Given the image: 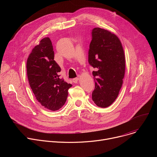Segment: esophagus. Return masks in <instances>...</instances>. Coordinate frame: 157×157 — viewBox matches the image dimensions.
<instances>
[{
  "label": "esophagus",
  "instance_id": "obj_1",
  "mask_svg": "<svg viewBox=\"0 0 157 157\" xmlns=\"http://www.w3.org/2000/svg\"><path fill=\"white\" fill-rule=\"evenodd\" d=\"M79 76H78V77H77V78H75L72 79V81L74 82V83H78V81H79Z\"/></svg>",
  "mask_w": 157,
  "mask_h": 157
}]
</instances>
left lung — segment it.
Wrapping results in <instances>:
<instances>
[{
    "mask_svg": "<svg viewBox=\"0 0 157 157\" xmlns=\"http://www.w3.org/2000/svg\"><path fill=\"white\" fill-rule=\"evenodd\" d=\"M88 63L92 72L95 89L92 100L101 108L109 106L117 98L125 75V58L119 38L111 32L98 27L92 31Z\"/></svg>",
    "mask_w": 157,
    "mask_h": 157,
    "instance_id": "1",
    "label": "left lung"
}]
</instances>
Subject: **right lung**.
<instances>
[{
  "instance_id": "right-lung-1",
  "label": "right lung",
  "mask_w": 157,
  "mask_h": 157,
  "mask_svg": "<svg viewBox=\"0 0 157 157\" xmlns=\"http://www.w3.org/2000/svg\"><path fill=\"white\" fill-rule=\"evenodd\" d=\"M60 66L54 60L52 41L44 37L36 46L27 62V72L30 86L36 99L45 108L56 111L64 105L72 86L60 79Z\"/></svg>"
}]
</instances>
